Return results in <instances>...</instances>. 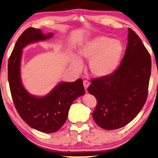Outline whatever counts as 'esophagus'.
<instances>
[{"label": "esophagus", "instance_id": "1", "mask_svg": "<svg viewBox=\"0 0 158 158\" xmlns=\"http://www.w3.org/2000/svg\"><path fill=\"white\" fill-rule=\"evenodd\" d=\"M89 84H90V83H89V82L88 81V80H84V81H83V85H84L85 90H87V89L88 87L89 86Z\"/></svg>", "mask_w": 158, "mask_h": 158}]
</instances>
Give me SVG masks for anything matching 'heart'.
<instances>
[{
  "label": "heart",
  "instance_id": "heart-1",
  "mask_svg": "<svg viewBox=\"0 0 158 158\" xmlns=\"http://www.w3.org/2000/svg\"><path fill=\"white\" fill-rule=\"evenodd\" d=\"M124 52V47L120 40H114L106 35H97L82 44L79 49V55L90 60L89 69L94 76L105 78L117 69ZM73 66L78 70L82 67V62L74 57Z\"/></svg>",
  "mask_w": 158,
  "mask_h": 158
}]
</instances>
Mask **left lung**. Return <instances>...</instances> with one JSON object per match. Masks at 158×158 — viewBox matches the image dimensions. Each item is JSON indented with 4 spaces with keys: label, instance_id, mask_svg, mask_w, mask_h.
I'll return each mask as SVG.
<instances>
[{
    "label": "left lung",
    "instance_id": "8db88e82",
    "mask_svg": "<svg viewBox=\"0 0 158 158\" xmlns=\"http://www.w3.org/2000/svg\"><path fill=\"white\" fill-rule=\"evenodd\" d=\"M151 71L149 53L136 33L129 28L120 67L109 76L92 79L87 89L97 100L93 118L98 126L117 129L136 117L147 100Z\"/></svg>",
    "mask_w": 158,
    "mask_h": 158
}]
</instances>
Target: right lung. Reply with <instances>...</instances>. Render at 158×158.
Returning a JSON list of instances; mask_svg holds the SVG:
<instances>
[{"label": "right lung", "mask_w": 158, "mask_h": 158, "mask_svg": "<svg viewBox=\"0 0 158 158\" xmlns=\"http://www.w3.org/2000/svg\"><path fill=\"white\" fill-rule=\"evenodd\" d=\"M53 33L44 34L39 29H25L16 41L8 61V80L15 107L29 127L39 131H57L67 120L71 104L85 94L82 80L73 82H61L43 97L29 94L20 80V61L24 48L28 44L52 38Z\"/></svg>", "instance_id": "right-lung-1"}]
</instances>
